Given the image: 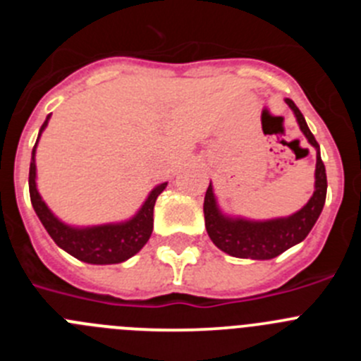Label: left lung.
I'll return each mask as SVG.
<instances>
[{"mask_svg": "<svg viewBox=\"0 0 361 361\" xmlns=\"http://www.w3.org/2000/svg\"><path fill=\"white\" fill-rule=\"evenodd\" d=\"M286 103L295 114L298 126L309 145L317 148V170H314V193L300 212L289 216L271 220H247L242 216H228L220 212L213 186L209 183L204 197V220L213 244L224 253L237 258H253V260H269L279 257L286 250L304 240L317 224L318 216L325 204L327 195V175L320 157V146L309 130L302 111L291 99Z\"/></svg>", "mask_w": 361, "mask_h": 361, "instance_id": "8db88e82", "label": "left lung"}]
</instances>
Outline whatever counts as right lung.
<instances>
[{
	"label": "right lung",
	"instance_id": "add662e5",
	"mask_svg": "<svg viewBox=\"0 0 361 361\" xmlns=\"http://www.w3.org/2000/svg\"><path fill=\"white\" fill-rule=\"evenodd\" d=\"M50 116L43 123L37 135V141L32 149L30 171H28V190H30L32 208L39 216L41 224L49 231L52 240L56 242L61 250L75 257L78 260L86 264H121L128 260L135 253L145 247L148 238L153 231V206L155 200L164 191L166 184L162 183L149 191L148 199L141 206V209L135 213L130 220L117 222V224H101L90 226V228H73L65 224L57 219L49 206L41 199L39 191L36 186V148L39 142V137L43 130L49 124Z\"/></svg>",
	"mask_w": 361,
	"mask_h": 361
}]
</instances>
